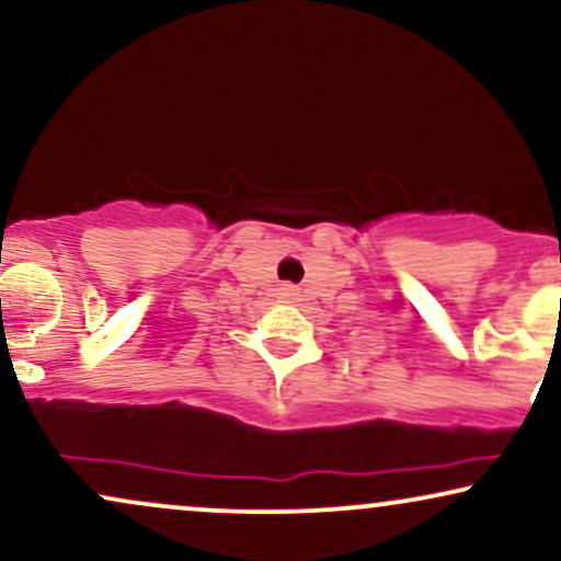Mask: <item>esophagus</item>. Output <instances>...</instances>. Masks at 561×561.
I'll list each match as a JSON object with an SVG mask.
<instances>
[{
  "instance_id": "obj_1",
  "label": "esophagus",
  "mask_w": 561,
  "mask_h": 561,
  "mask_svg": "<svg viewBox=\"0 0 561 561\" xmlns=\"http://www.w3.org/2000/svg\"><path fill=\"white\" fill-rule=\"evenodd\" d=\"M282 295H285V298H295V295H298V289H295L293 285H285L282 287Z\"/></svg>"
}]
</instances>
